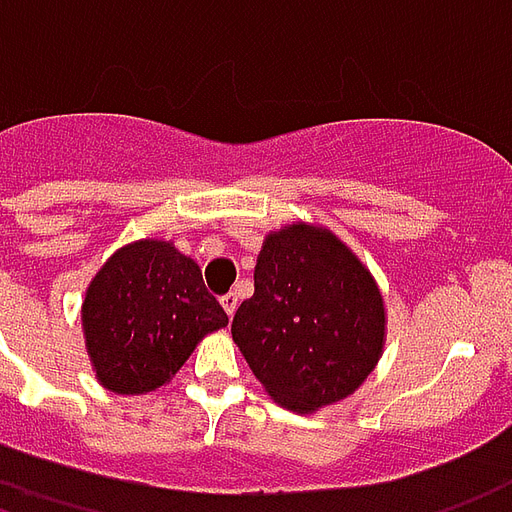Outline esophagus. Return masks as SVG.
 <instances>
[{
  "instance_id": "1",
  "label": "esophagus",
  "mask_w": 512,
  "mask_h": 512,
  "mask_svg": "<svg viewBox=\"0 0 512 512\" xmlns=\"http://www.w3.org/2000/svg\"><path fill=\"white\" fill-rule=\"evenodd\" d=\"M222 306H225L227 317H233V314H236V309H238V295L236 293L222 295Z\"/></svg>"
}]
</instances>
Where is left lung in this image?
<instances>
[{"label": "left lung", "instance_id": "8db88e82", "mask_svg": "<svg viewBox=\"0 0 512 512\" xmlns=\"http://www.w3.org/2000/svg\"><path fill=\"white\" fill-rule=\"evenodd\" d=\"M382 336L380 290L333 233L290 225L263 241L233 342L271 399L306 412L347 399L372 374Z\"/></svg>", "mask_w": 512, "mask_h": 512}]
</instances>
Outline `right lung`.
Returning <instances> with one entry per match:
<instances>
[{"instance_id":"add662e5","label":"right lung","mask_w":512,"mask_h":512,"mask_svg":"<svg viewBox=\"0 0 512 512\" xmlns=\"http://www.w3.org/2000/svg\"><path fill=\"white\" fill-rule=\"evenodd\" d=\"M227 325L195 260L168 241H135L100 268L83 301V333L97 380L146 393L179 372L203 333Z\"/></svg>"}]
</instances>
